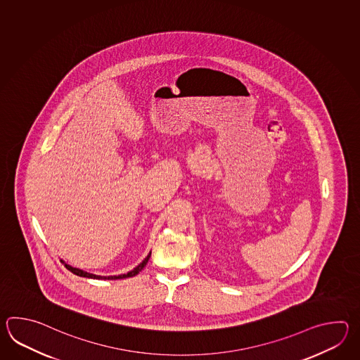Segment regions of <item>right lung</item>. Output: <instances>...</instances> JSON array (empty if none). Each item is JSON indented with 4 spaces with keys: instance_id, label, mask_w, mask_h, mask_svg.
I'll use <instances>...</instances> for the list:
<instances>
[{
    "instance_id": "1",
    "label": "right lung",
    "mask_w": 360,
    "mask_h": 360,
    "mask_svg": "<svg viewBox=\"0 0 360 360\" xmlns=\"http://www.w3.org/2000/svg\"><path fill=\"white\" fill-rule=\"evenodd\" d=\"M150 255H152V251L148 253V256H146V259L141 261L136 268L132 269L131 271L126 273V274H120V276H96V274H92V273H87V271H84L82 269L73 268V266H70L69 264H67L65 261H60L64 264V266L68 269L69 271H72V273H73V274H76V276H84V278H91V279H108V281H115V279H124V278H130V276H135L136 274H139L143 269L146 268L148 261L150 259Z\"/></svg>"
}]
</instances>
